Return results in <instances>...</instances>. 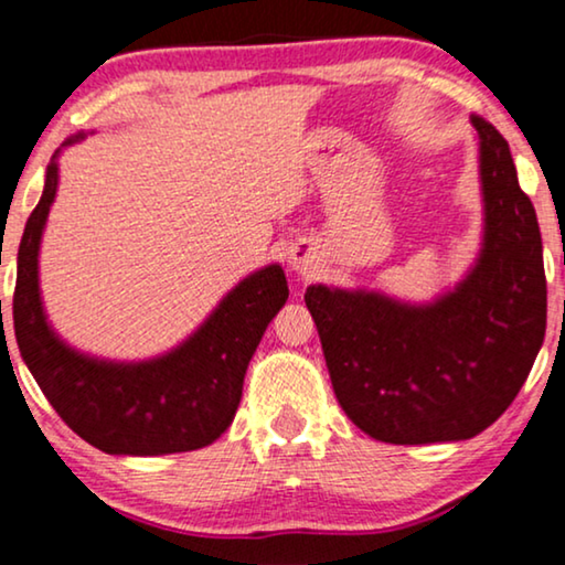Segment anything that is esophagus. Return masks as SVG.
I'll list each match as a JSON object with an SVG mask.
<instances>
[{"label":"esophagus","instance_id":"esophagus-1","mask_svg":"<svg viewBox=\"0 0 565 565\" xmlns=\"http://www.w3.org/2000/svg\"><path fill=\"white\" fill-rule=\"evenodd\" d=\"M288 262L296 273H306V269H311V265H313V254L308 246H292L288 254Z\"/></svg>","mask_w":565,"mask_h":565}]
</instances>
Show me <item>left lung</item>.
<instances>
[{
  "label": "left lung",
  "mask_w": 565,
  "mask_h": 565,
  "mask_svg": "<svg viewBox=\"0 0 565 565\" xmlns=\"http://www.w3.org/2000/svg\"><path fill=\"white\" fill-rule=\"evenodd\" d=\"M470 122L483 236L466 277L429 303L321 282L306 290L339 406L381 443L481 435L520 393L545 339L535 207L520 188L504 136L483 118Z\"/></svg>",
  "instance_id": "8db88e82"
}]
</instances>
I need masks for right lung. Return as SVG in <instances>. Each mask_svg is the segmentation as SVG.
Returning a JSON list of instances; mask_svg holds the SVG:
<instances>
[{"label":"right lung","mask_w":565,"mask_h":565,"mask_svg":"<svg viewBox=\"0 0 565 565\" xmlns=\"http://www.w3.org/2000/svg\"><path fill=\"white\" fill-rule=\"evenodd\" d=\"M84 141L76 134L61 149ZM45 169L43 195L18 252L14 339L56 414L107 455H172L213 445L234 422L244 375L267 323L288 300L280 265L231 288L188 339L149 360H107L79 352L51 327L41 298L38 257L58 190V153Z\"/></svg>","instance_id":"add662e5"}]
</instances>
